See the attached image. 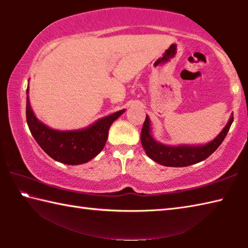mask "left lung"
Here are the masks:
<instances>
[{
  "label": "left lung",
  "instance_id": "left-lung-1",
  "mask_svg": "<svg viewBox=\"0 0 248 248\" xmlns=\"http://www.w3.org/2000/svg\"><path fill=\"white\" fill-rule=\"evenodd\" d=\"M233 123V115L222 131L212 141L200 145H167L156 141L151 133L150 118L146 116L141 131V143L146 155L158 164L170 167L189 166L203 161L219 148Z\"/></svg>",
  "mask_w": 248,
  "mask_h": 248
}]
</instances>
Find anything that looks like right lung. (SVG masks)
I'll return each instance as SVG.
<instances>
[{
    "label": "right lung",
    "instance_id": "1",
    "mask_svg": "<svg viewBox=\"0 0 248 248\" xmlns=\"http://www.w3.org/2000/svg\"><path fill=\"white\" fill-rule=\"evenodd\" d=\"M29 90L27 89V94ZM125 109L95 121L93 124L77 130H54L33 114L29 97L26 100L28 128L37 143L54 161L68 165L84 164L102 152L106 144L111 124L124 114Z\"/></svg>",
    "mask_w": 248,
    "mask_h": 248
}]
</instances>
